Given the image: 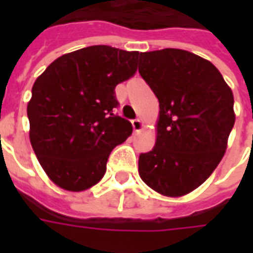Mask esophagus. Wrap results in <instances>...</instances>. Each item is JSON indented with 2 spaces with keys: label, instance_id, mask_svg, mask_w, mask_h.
Listing matches in <instances>:
<instances>
[{
  "label": "esophagus",
  "instance_id": "esophagus-1",
  "mask_svg": "<svg viewBox=\"0 0 253 253\" xmlns=\"http://www.w3.org/2000/svg\"><path fill=\"white\" fill-rule=\"evenodd\" d=\"M132 128H134V131L139 132L143 130V122L141 119H135V121H132Z\"/></svg>",
  "mask_w": 253,
  "mask_h": 253
}]
</instances>
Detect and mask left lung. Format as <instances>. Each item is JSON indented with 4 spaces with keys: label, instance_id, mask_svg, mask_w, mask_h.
<instances>
[{
    "label": "left lung",
    "instance_id": "1",
    "mask_svg": "<svg viewBox=\"0 0 253 253\" xmlns=\"http://www.w3.org/2000/svg\"><path fill=\"white\" fill-rule=\"evenodd\" d=\"M138 70L160 107L156 145L139 156L138 172L161 195L184 196L222 160L236 121L233 92L210 61L186 50L141 52Z\"/></svg>",
    "mask_w": 253,
    "mask_h": 253
}]
</instances>
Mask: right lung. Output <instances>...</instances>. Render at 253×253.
<instances>
[{
    "label": "right lung",
    "instance_id": "obj_1",
    "mask_svg": "<svg viewBox=\"0 0 253 253\" xmlns=\"http://www.w3.org/2000/svg\"><path fill=\"white\" fill-rule=\"evenodd\" d=\"M138 51L90 46L67 52L36 78L27 105L30 141L48 179L80 192L97 184L131 123L114 114L115 86L137 72Z\"/></svg>",
    "mask_w": 253,
    "mask_h": 253
}]
</instances>
